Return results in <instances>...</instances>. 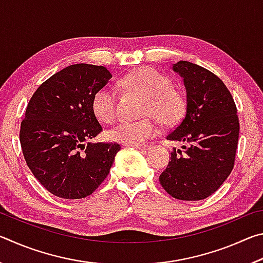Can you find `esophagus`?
Returning a JSON list of instances; mask_svg holds the SVG:
<instances>
[{
    "mask_svg": "<svg viewBox=\"0 0 263 263\" xmlns=\"http://www.w3.org/2000/svg\"><path fill=\"white\" fill-rule=\"evenodd\" d=\"M135 147L139 151H147L151 148V145H135Z\"/></svg>",
    "mask_w": 263,
    "mask_h": 263,
    "instance_id": "obj_1",
    "label": "esophagus"
}]
</instances>
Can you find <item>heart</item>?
<instances>
[{
	"mask_svg": "<svg viewBox=\"0 0 263 263\" xmlns=\"http://www.w3.org/2000/svg\"><path fill=\"white\" fill-rule=\"evenodd\" d=\"M123 87L128 91L145 97L141 115L152 116L164 126L179 123L184 116L186 99L183 91L172 87L167 75L154 68L142 67L123 79ZM92 111L102 123H112L118 116L117 97L108 87L101 88L92 97ZM159 132V126L153 118H145L138 122L123 121L108 132L110 140L125 145L144 144Z\"/></svg>",
	"mask_w": 263,
	"mask_h": 263,
	"instance_id": "obj_1",
	"label": "heart"
}]
</instances>
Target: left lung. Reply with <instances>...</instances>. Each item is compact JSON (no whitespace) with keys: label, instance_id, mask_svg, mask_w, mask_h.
Instances as JSON below:
<instances>
[{"label":"left lung","instance_id":"obj_1","mask_svg":"<svg viewBox=\"0 0 263 263\" xmlns=\"http://www.w3.org/2000/svg\"><path fill=\"white\" fill-rule=\"evenodd\" d=\"M173 70L183 80L186 109L167 139L185 145L173 148L159 181L172 197L201 201L233 169L240 128L237 106L224 82L210 70L182 60L173 64Z\"/></svg>","mask_w":263,"mask_h":263}]
</instances>
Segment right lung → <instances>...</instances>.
<instances>
[{"label": "right lung", "instance_id": "1", "mask_svg": "<svg viewBox=\"0 0 263 263\" xmlns=\"http://www.w3.org/2000/svg\"><path fill=\"white\" fill-rule=\"evenodd\" d=\"M112 75L103 66L70 65L31 97L21 124L26 164L44 188L60 198L91 195L110 173L121 146L91 142L102 131L92 97Z\"/></svg>", "mask_w": 263, "mask_h": 263}]
</instances>
